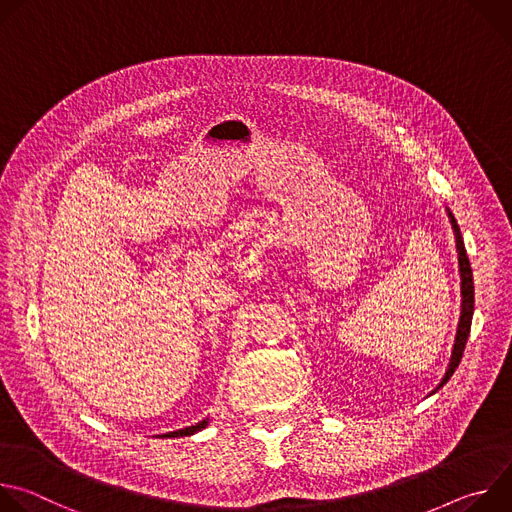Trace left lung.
Returning a JSON list of instances; mask_svg holds the SVG:
<instances>
[{"mask_svg":"<svg viewBox=\"0 0 512 512\" xmlns=\"http://www.w3.org/2000/svg\"><path fill=\"white\" fill-rule=\"evenodd\" d=\"M450 214V221H452V227H454V233H456V245H458V261H460V273H462V316H460V326H458V336H456V344H454V352H452V362H450V369L444 377V381L440 383L442 389L454 375V371L458 369V364L462 360V354H464V348H466V342H468V336H470V326H472V314H474V277H472V267H470V259L466 255V247H464V241H462V233H460V227L456 223L454 214L448 210Z\"/></svg>","mask_w":512,"mask_h":512,"instance_id":"8db88e82","label":"left lung"}]
</instances>
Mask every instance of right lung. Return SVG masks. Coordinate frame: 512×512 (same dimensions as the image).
I'll list each match as a JSON object with an SVG mask.
<instances>
[{
  "mask_svg": "<svg viewBox=\"0 0 512 512\" xmlns=\"http://www.w3.org/2000/svg\"><path fill=\"white\" fill-rule=\"evenodd\" d=\"M208 425V419H202L200 423H196V425H190V427H184V429H178V431H172V433H164V437H182V435H192V433H196V431H200V429H204Z\"/></svg>",
  "mask_w": 512,
  "mask_h": 512,
  "instance_id": "right-lung-1",
  "label": "right lung"
}]
</instances>
